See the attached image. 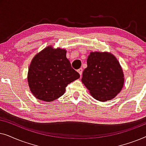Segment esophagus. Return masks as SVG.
Masks as SVG:
<instances>
[{
	"label": "esophagus",
	"instance_id": "esophagus-1",
	"mask_svg": "<svg viewBox=\"0 0 146 146\" xmlns=\"http://www.w3.org/2000/svg\"><path fill=\"white\" fill-rule=\"evenodd\" d=\"M82 71L83 70L82 68H80L78 70V72L80 74V76H82Z\"/></svg>",
	"mask_w": 146,
	"mask_h": 146
}]
</instances>
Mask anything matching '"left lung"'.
Segmentation results:
<instances>
[{"instance_id":"obj_1","label":"left lung","mask_w":146,"mask_h":146,"mask_svg":"<svg viewBox=\"0 0 146 146\" xmlns=\"http://www.w3.org/2000/svg\"><path fill=\"white\" fill-rule=\"evenodd\" d=\"M81 81L94 98L106 102L120 92L124 83V74L119 61L112 54L91 52Z\"/></svg>"}]
</instances>
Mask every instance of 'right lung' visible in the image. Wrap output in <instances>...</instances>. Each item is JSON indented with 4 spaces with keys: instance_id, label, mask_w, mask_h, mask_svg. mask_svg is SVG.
<instances>
[{
    "instance_id": "right-lung-1",
    "label": "right lung",
    "mask_w": 146,
    "mask_h": 146,
    "mask_svg": "<svg viewBox=\"0 0 146 146\" xmlns=\"http://www.w3.org/2000/svg\"><path fill=\"white\" fill-rule=\"evenodd\" d=\"M79 78L66 58V50L51 45L34 56L27 75L31 93L37 99L48 102L62 96L68 84Z\"/></svg>"
}]
</instances>
